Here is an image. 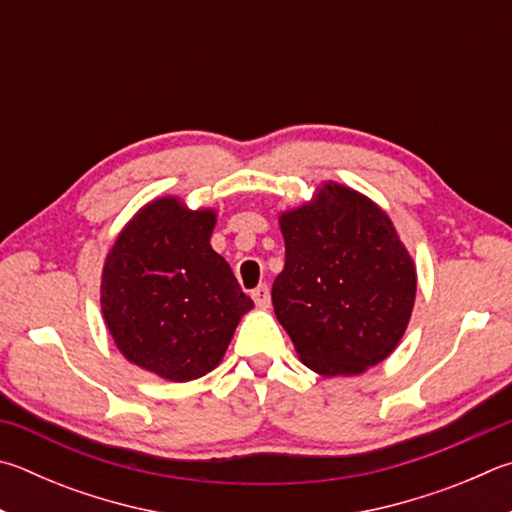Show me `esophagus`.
Masks as SVG:
<instances>
[{"label":"esophagus","mask_w":512,"mask_h":512,"mask_svg":"<svg viewBox=\"0 0 512 512\" xmlns=\"http://www.w3.org/2000/svg\"><path fill=\"white\" fill-rule=\"evenodd\" d=\"M253 300L257 306H262V309L271 304V291H268L266 284H259L257 288H253Z\"/></svg>","instance_id":"obj_1"}]
</instances>
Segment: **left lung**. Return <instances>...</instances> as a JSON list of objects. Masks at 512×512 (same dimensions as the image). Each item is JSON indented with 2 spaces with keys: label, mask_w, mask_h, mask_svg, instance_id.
I'll use <instances>...</instances> for the list:
<instances>
[{
  "label": "left lung",
  "mask_w": 512,
  "mask_h": 512,
  "mask_svg": "<svg viewBox=\"0 0 512 512\" xmlns=\"http://www.w3.org/2000/svg\"><path fill=\"white\" fill-rule=\"evenodd\" d=\"M286 264L273 306L302 362L353 376L394 351L410 322L416 273L392 221L362 194L329 183L280 219Z\"/></svg>",
  "instance_id": "1"
}]
</instances>
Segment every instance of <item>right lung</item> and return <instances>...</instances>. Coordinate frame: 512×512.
<instances>
[{"instance_id": "1", "label": "right lung", "mask_w": 512, "mask_h": 512, "mask_svg": "<svg viewBox=\"0 0 512 512\" xmlns=\"http://www.w3.org/2000/svg\"><path fill=\"white\" fill-rule=\"evenodd\" d=\"M215 212L165 197L120 232L102 271V315L127 360L174 383L219 365L253 300L210 246Z\"/></svg>"}]
</instances>
